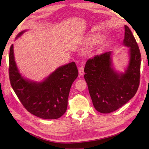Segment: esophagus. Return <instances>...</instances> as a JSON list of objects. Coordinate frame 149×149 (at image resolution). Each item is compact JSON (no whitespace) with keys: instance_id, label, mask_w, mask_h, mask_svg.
I'll return each instance as SVG.
<instances>
[{"instance_id":"34e87169","label":"esophagus","mask_w":149,"mask_h":149,"mask_svg":"<svg viewBox=\"0 0 149 149\" xmlns=\"http://www.w3.org/2000/svg\"><path fill=\"white\" fill-rule=\"evenodd\" d=\"M84 68L83 66H81V67L79 68V74L80 75H83L84 74Z\"/></svg>"}]
</instances>
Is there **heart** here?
Returning <instances> with one entry per match:
<instances>
[{
  "instance_id": "1",
  "label": "heart",
  "mask_w": 149,
  "mask_h": 149,
  "mask_svg": "<svg viewBox=\"0 0 149 149\" xmlns=\"http://www.w3.org/2000/svg\"><path fill=\"white\" fill-rule=\"evenodd\" d=\"M102 40V37L99 35V34H93V35L91 36L90 37H89V38H88L89 42L91 44H93V45L99 43Z\"/></svg>"
}]
</instances>
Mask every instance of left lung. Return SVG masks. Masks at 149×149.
<instances>
[{
    "mask_svg": "<svg viewBox=\"0 0 149 149\" xmlns=\"http://www.w3.org/2000/svg\"><path fill=\"white\" fill-rule=\"evenodd\" d=\"M123 45L129 48V63L124 72L115 68L113 52L97 55L87 61L84 79L93 106L101 113L115 111L131 99L140 84L141 54L131 31L127 26Z\"/></svg>",
    "mask_w": 149,
    "mask_h": 149,
    "instance_id": "8db88e82",
    "label": "left lung"
}]
</instances>
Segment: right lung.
I'll return each instance as SVG.
<instances>
[{
	"instance_id": "1",
	"label": "right lung",
	"mask_w": 149,
	"mask_h": 149,
	"mask_svg": "<svg viewBox=\"0 0 149 149\" xmlns=\"http://www.w3.org/2000/svg\"><path fill=\"white\" fill-rule=\"evenodd\" d=\"M27 30L22 31L18 38ZM9 74L11 85L28 111L43 119H57L67 109L72 83L78 76L74 62L59 66L42 81H32L22 76L16 64L13 44L9 50Z\"/></svg>"
}]
</instances>
